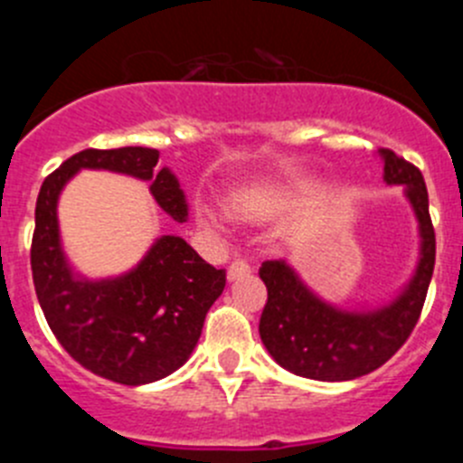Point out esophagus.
Listing matches in <instances>:
<instances>
[{"label":"esophagus","instance_id":"1","mask_svg":"<svg viewBox=\"0 0 463 463\" xmlns=\"http://www.w3.org/2000/svg\"><path fill=\"white\" fill-rule=\"evenodd\" d=\"M248 273H250V267H248V261H243V260H234L227 269L229 280H239V278L248 276Z\"/></svg>","mask_w":463,"mask_h":463}]
</instances>
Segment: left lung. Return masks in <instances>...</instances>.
<instances>
[{"mask_svg": "<svg viewBox=\"0 0 463 463\" xmlns=\"http://www.w3.org/2000/svg\"><path fill=\"white\" fill-rule=\"evenodd\" d=\"M384 183L403 185V194L420 224V261L415 276L387 306L345 310L329 304L306 285L285 260L261 264L267 306L260 336L269 354L289 373L338 383L380 369L415 329L436 261V234L429 215V194L417 166L392 150H380Z\"/></svg>", "mask_w": 463, "mask_h": 463, "instance_id": "1", "label": "left lung"}]
</instances>
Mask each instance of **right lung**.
Returning <instances> with one entry per match:
<instances>
[{
    "mask_svg": "<svg viewBox=\"0 0 463 463\" xmlns=\"http://www.w3.org/2000/svg\"><path fill=\"white\" fill-rule=\"evenodd\" d=\"M155 148L80 150L41 185L32 236V278L60 345L80 366L120 384H148L181 369L222 294L227 273L211 267L181 236H162L132 271L88 280L62 250L57 199L80 169H104L150 183V194L175 222L187 220L185 192Z\"/></svg>",
    "mask_w": 463,
    "mask_h": 463,
    "instance_id": "obj_1",
    "label": "right lung"
}]
</instances>
